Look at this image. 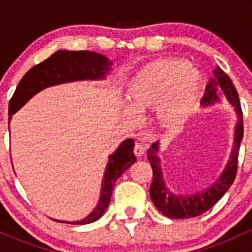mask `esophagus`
Listing matches in <instances>:
<instances>
[{
  "label": "esophagus",
  "mask_w": 252,
  "mask_h": 252,
  "mask_svg": "<svg viewBox=\"0 0 252 252\" xmlns=\"http://www.w3.org/2000/svg\"><path fill=\"white\" fill-rule=\"evenodd\" d=\"M134 154H135L136 156H138V158H140V156H142V155L144 154V148H143L142 144H140V143H136V144H135V147H134Z\"/></svg>",
  "instance_id": "esophagus-1"
}]
</instances>
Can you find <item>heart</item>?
<instances>
[{"mask_svg": "<svg viewBox=\"0 0 252 252\" xmlns=\"http://www.w3.org/2000/svg\"><path fill=\"white\" fill-rule=\"evenodd\" d=\"M201 76L180 59H158L147 65L130 85V103L123 105L131 123L140 121V112L156 108V120L164 129L184 126L198 97Z\"/></svg>", "mask_w": 252, "mask_h": 252, "instance_id": "heart-1", "label": "heart"}]
</instances>
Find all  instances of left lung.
I'll return each mask as SVG.
<instances>
[{
	"label": "left lung",
	"instance_id": "1",
	"mask_svg": "<svg viewBox=\"0 0 252 252\" xmlns=\"http://www.w3.org/2000/svg\"><path fill=\"white\" fill-rule=\"evenodd\" d=\"M215 76L216 79H211V82L206 85V90H205L206 94L202 98V103L206 105V104L217 102L219 99L218 96H217V92L220 88L228 102L235 106L237 115L239 117L238 123L236 126L233 152L231 154V158L228 161L226 168L224 169L220 178L210 189L202 190V192L187 195L175 194L164 185L160 158H158V143H153L152 148H149L148 152H147V158H148V161L153 169L150 198H152V201L154 202L156 209L170 219L193 218V217L205 213L211 207L215 206L217 201L220 200L221 196L227 192V189H230V186L236 179L239 144H241L243 138V112L241 103H239L238 92H237L230 77L219 67H217V70L215 71Z\"/></svg>",
	"mask_w": 252,
	"mask_h": 252
}]
</instances>
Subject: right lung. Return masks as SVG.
Returning <instances> with one entry per match:
<instances>
[{
    "instance_id": "obj_1",
    "label": "right lung",
    "mask_w": 252,
    "mask_h": 252,
    "mask_svg": "<svg viewBox=\"0 0 252 252\" xmlns=\"http://www.w3.org/2000/svg\"><path fill=\"white\" fill-rule=\"evenodd\" d=\"M108 58L102 54L89 51H58L46 59L45 62L37 63L32 67L20 80L19 85L14 92L9 102V121L11 115L21 108L24 104L31 99L34 94L48 86L57 85L73 80L85 79H103L110 70L111 65ZM134 140L128 138L123 141L116 152L109 156V162L104 172L102 181L100 198L96 209L92 211L86 218L77 221H62L74 225H84L96 221L103 216L104 211L111 200L112 189L115 182L122 173L135 163L136 158L132 153Z\"/></svg>"
}]
</instances>
